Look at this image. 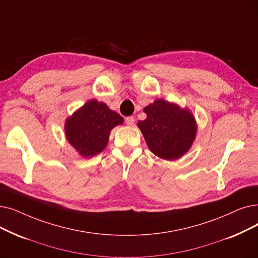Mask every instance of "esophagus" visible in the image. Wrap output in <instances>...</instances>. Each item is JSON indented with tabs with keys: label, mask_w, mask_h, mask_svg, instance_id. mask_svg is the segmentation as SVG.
I'll use <instances>...</instances> for the list:
<instances>
[{
	"label": "esophagus",
	"mask_w": 258,
	"mask_h": 258,
	"mask_svg": "<svg viewBox=\"0 0 258 258\" xmlns=\"http://www.w3.org/2000/svg\"><path fill=\"white\" fill-rule=\"evenodd\" d=\"M125 123H126V125L132 126V125L134 124V123H135V119H134V117H132V116L126 117V118H125Z\"/></svg>",
	"instance_id": "esophagus-1"
}]
</instances>
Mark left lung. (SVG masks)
I'll use <instances>...</instances> for the list:
<instances>
[{
    "mask_svg": "<svg viewBox=\"0 0 258 258\" xmlns=\"http://www.w3.org/2000/svg\"><path fill=\"white\" fill-rule=\"evenodd\" d=\"M144 113L148 117L138 122V127L156 156L175 160L191 148L196 122L189 110L159 99L145 107Z\"/></svg>",
    "mask_w": 258,
    "mask_h": 258,
    "instance_id": "obj_1",
    "label": "left lung"
}]
</instances>
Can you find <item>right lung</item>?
Wrapping results in <instances>:
<instances>
[{
  "label": "right lung",
  "instance_id": "obj_1",
  "mask_svg": "<svg viewBox=\"0 0 258 258\" xmlns=\"http://www.w3.org/2000/svg\"><path fill=\"white\" fill-rule=\"evenodd\" d=\"M122 123L123 118L105 103L91 100L67 119L65 135L82 156L92 157L105 149L110 131Z\"/></svg>",
  "mask_w": 258,
  "mask_h": 258
}]
</instances>
